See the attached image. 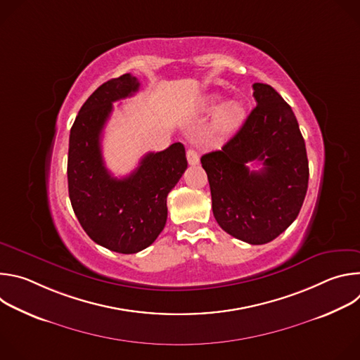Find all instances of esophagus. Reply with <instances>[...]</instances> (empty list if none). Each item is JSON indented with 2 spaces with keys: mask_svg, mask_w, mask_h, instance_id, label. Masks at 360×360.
I'll return each instance as SVG.
<instances>
[{
  "mask_svg": "<svg viewBox=\"0 0 360 360\" xmlns=\"http://www.w3.org/2000/svg\"><path fill=\"white\" fill-rule=\"evenodd\" d=\"M186 160H188L189 165H198L199 164V155L193 148H189L186 150Z\"/></svg>",
  "mask_w": 360,
  "mask_h": 360,
  "instance_id": "1",
  "label": "esophagus"
}]
</instances>
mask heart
<instances>
[{"label": "heart", "instance_id": "b5f03b06", "mask_svg": "<svg viewBox=\"0 0 360 360\" xmlns=\"http://www.w3.org/2000/svg\"><path fill=\"white\" fill-rule=\"evenodd\" d=\"M219 101V98H211L208 102V108H214L217 105V102ZM245 117V110L243 107L239 104L238 101H229L226 104H224L214 120V128L218 132H232L235 131L243 121Z\"/></svg>", "mask_w": 360, "mask_h": 360}]
</instances>
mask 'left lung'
Returning a JSON list of instances; mask_svg holds the SVG:
<instances>
[{"label":"left lung","mask_w":360,"mask_h":360,"mask_svg":"<svg viewBox=\"0 0 360 360\" xmlns=\"http://www.w3.org/2000/svg\"><path fill=\"white\" fill-rule=\"evenodd\" d=\"M256 107L219 149L205 153L212 211L219 226L250 245L278 238L296 219L309 181L296 117L268 84L252 85ZM262 163L259 172L245 165Z\"/></svg>","instance_id":"8db88e82"}]
</instances>
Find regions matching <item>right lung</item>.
Segmentation results:
<instances>
[{
  "instance_id": "obj_1",
  "label": "right lung",
  "mask_w": 360,
  "mask_h": 360,
  "mask_svg": "<svg viewBox=\"0 0 360 360\" xmlns=\"http://www.w3.org/2000/svg\"><path fill=\"white\" fill-rule=\"evenodd\" d=\"M138 89L131 74L104 82L84 102L70 132L67 174L72 210L95 243L118 253H136L158 238L167 224V196L188 167L184 145L175 142L146 153L125 178H114L105 168L101 134L112 102Z\"/></svg>"
}]
</instances>
